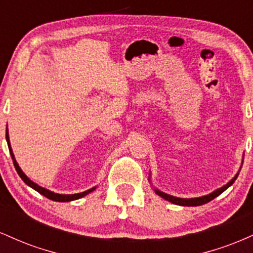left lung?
<instances>
[{
    "label": "left lung",
    "instance_id": "obj_1",
    "mask_svg": "<svg viewBox=\"0 0 253 253\" xmlns=\"http://www.w3.org/2000/svg\"><path fill=\"white\" fill-rule=\"evenodd\" d=\"M238 175H239V172L237 173L236 176L233 177V178L229 181L227 184H225L223 187L219 188V189L214 190L213 193L208 194V195H205V196H201V197H194V199H181V197H175V196H171L169 194H165L163 191L158 190V189H155L157 195H159L161 197H163L164 200H167V201H169L171 203H175V205H178V206H188V207H193V206H201V205H205V203L211 201L213 199H215L216 196H219L220 194L223 193L226 189H227L228 187H231L232 184H233L234 181L237 179Z\"/></svg>",
    "mask_w": 253,
    "mask_h": 253
}]
</instances>
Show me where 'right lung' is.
Masks as SVG:
<instances>
[{
	"label": "right lung",
	"mask_w": 253,
	"mask_h": 253,
	"mask_svg": "<svg viewBox=\"0 0 253 253\" xmlns=\"http://www.w3.org/2000/svg\"><path fill=\"white\" fill-rule=\"evenodd\" d=\"M5 139H7V143H8V147H9V152H10V156H11V159H13V163H14V167H15V169L17 171V173H19V176L21 177V179L24 181L26 184L30 185L31 188H33L34 190H37L38 193L42 194L45 197H47V199L52 200V201H57V202H69V201H74V200H78L81 199V197L88 195V194L91 193V191H94L96 189V187L91 188V189L86 190V191H83V193H78V194H70V195H64V194H57V193H53V191L51 190H47L45 189V188L40 187V185H38L37 183H34L33 181H31L30 178H28L27 176L25 175L24 171L21 170V168L19 167V164H17L15 157H14V153H13V150H11V146H10V141H9V135H8V129H7V133H5Z\"/></svg>",
	"instance_id": "add662e5"
}]
</instances>
